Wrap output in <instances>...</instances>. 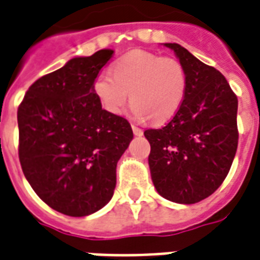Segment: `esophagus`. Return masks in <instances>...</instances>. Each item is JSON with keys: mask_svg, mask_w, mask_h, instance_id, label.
Wrapping results in <instances>:
<instances>
[{"mask_svg": "<svg viewBox=\"0 0 260 260\" xmlns=\"http://www.w3.org/2000/svg\"><path fill=\"white\" fill-rule=\"evenodd\" d=\"M132 128H133V133H134L136 136L140 137V136H142V134H144V132H142L140 127H137V126H132Z\"/></svg>", "mask_w": 260, "mask_h": 260, "instance_id": "34e87169", "label": "esophagus"}]
</instances>
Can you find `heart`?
<instances>
[{"label":"heart","instance_id":"obj_1","mask_svg":"<svg viewBox=\"0 0 260 260\" xmlns=\"http://www.w3.org/2000/svg\"><path fill=\"white\" fill-rule=\"evenodd\" d=\"M112 73L103 70L93 81L94 96L111 115H120L132 99V115L137 120L150 118L153 123H164L184 100L186 72L175 58L134 50L114 63Z\"/></svg>","mask_w":260,"mask_h":260}]
</instances>
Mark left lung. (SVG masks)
<instances>
[{
    "mask_svg": "<svg viewBox=\"0 0 260 260\" xmlns=\"http://www.w3.org/2000/svg\"><path fill=\"white\" fill-rule=\"evenodd\" d=\"M184 68L182 106L161 128H148L149 168L162 198L191 205L212 195L236 154L237 96L226 78L178 43H166Z\"/></svg>",
    "mask_w": 260,
    "mask_h": 260,
    "instance_id": "obj_1",
    "label": "left lung"
}]
</instances>
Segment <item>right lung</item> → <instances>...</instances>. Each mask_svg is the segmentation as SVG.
Here are the masks:
<instances>
[{"label":"right lung","instance_id":"add662e5","mask_svg":"<svg viewBox=\"0 0 260 260\" xmlns=\"http://www.w3.org/2000/svg\"><path fill=\"white\" fill-rule=\"evenodd\" d=\"M112 50L76 57L36 80L17 110L19 158L38 197L70 217L111 201L116 164L133 140L127 119L104 111L93 81Z\"/></svg>","mask_w":260,"mask_h":260}]
</instances>
